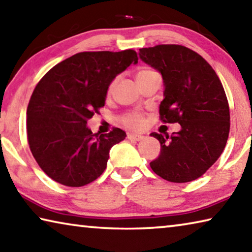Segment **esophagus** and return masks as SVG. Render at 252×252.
I'll use <instances>...</instances> for the list:
<instances>
[{
	"label": "esophagus",
	"instance_id": "1",
	"mask_svg": "<svg viewBox=\"0 0 252 252\" xmlns=\"http://www.w3.org/2000/svg\"><path fill=\"white\" fill-rule=\"evenodd\" d=\"M127 138L130 139V141H134V142H139L144 139V136L142 135H136V134H127Z\"/></svg>",
	"mask_w": 252,
	"mask_h": 252
}]
</instances>
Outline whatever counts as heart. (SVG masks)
Wrapping results in <instances>:
<instances>
[{"label":"heart","instance_id":"1","mask_svg":"<svg viewBox=\"0 0 252 252\" xmlns=\"http://www.w3.org/2000/svg\"><path fill=\"white\" fill-rule=\"evenodd\" d=\"M155 71H153L152 69L148 68H142L139 69L137 73H136V80L139 81L146 78L148 76L153 75ZM115 85H116V79H114L113 81H110V84L108 85V88H107V94H110L113 93V90L115 88ZM121 123L123 125H125L126 127H128L130 129L134 130H139L144 128V126L146 125V119H145V115L138 110H131L128 111V113H125L121 117Z\"/></svg>","mask_w":252,"mask_h":252}]
</instances>
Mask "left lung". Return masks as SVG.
<instances>
[{"mask_svg":"<svg viewBox=\"0 0 252 252\" xmlns=\"http://www.w3.org/2000/svg\"><path fill=\"white\" fill-rule=\"evenodd\" d=\"M139 57L162 73L160 121L181 125L171 136L151 134L160 143L152 170L170 182H191L217 162L228 141L230 110L223 86L208 61L183 45L142 48Z\"/></svg>","mask_w":252,"mask_h":252,"instance_id":"left-lung-1","label":"left lung"}]
</instances>
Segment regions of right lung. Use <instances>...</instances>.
<instances>
[{
    "mask_svg": "<svg viewBox=\"0 0 252 252\" xmlns=\"http://www.w3.org/2000/svg\"><path fill=\"white\" fill-rule=\"evenodd\" d=\"M131 63H138L131 49L79 52L49 70L35 86L27 109L28 142L53 181L79 188L105 171L110 148L126 133L113 128L94 134L87 122L105 106L110 81Z\"/></svg>",
    "mask_w": 252,
    "mask_h": 252,
    "instance_id": "1",
    "label": "right lung"
}]
</instances>
